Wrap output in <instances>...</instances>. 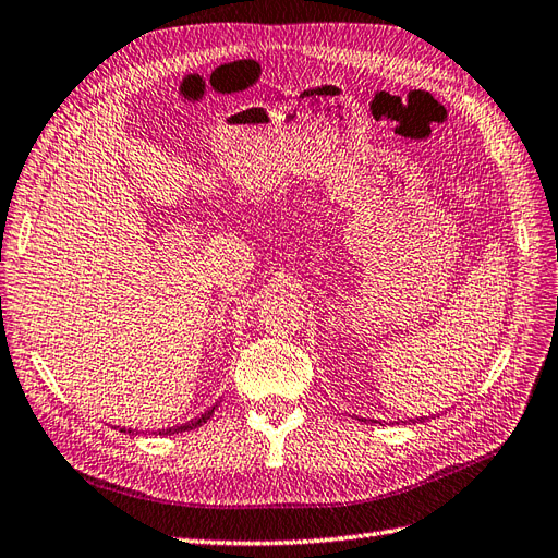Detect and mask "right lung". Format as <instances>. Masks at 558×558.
<instances>
[{"label":"right lung","instance_id":"add662e5","mask_svg":"<svg viewBox=\"0 0 558 558\" xmlns=\"http://www.w3.org/2000/svg\"><path fill=\"white\" fill-rule=\"evenodd\" d=\"M213 412H215V407L213 410H208L206 414H201L198 418H194V421H189V424H182V426H174V428H168V430H158V433H162V436H168V433H182V430H192V428H198L201 424H206V421L213 416ZM122 430V428H120ZM125 433H132V430H125Z\"/></svg>","mask_w":558,"mask_h":558}]
</instances>
